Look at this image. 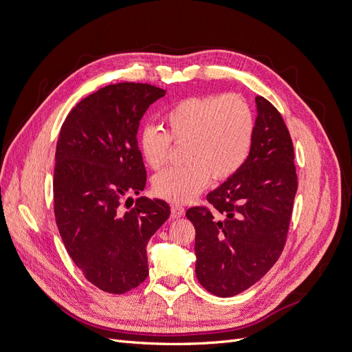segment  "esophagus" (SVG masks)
Instances as JSON below:
<instances>
[{
	"label": "esophagus",
	"mask_w": 352,
	"mask_h": 352,
	"mask_svg": "<svg viewBox=\"0 0 352 352\" xmlns=\"http://www.w3.org/2000/svg\"><path fill=\"white\" fill-rule=\"evenodd\" d=\"M184 214H185V208L184 207H180L177 204L172 206V217L173 219H180V217H184Z\"/></svg>",
	"instance_id": "esophagus-1"
}]
</instances>
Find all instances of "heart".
<instances>
[{
    "label": "heart",
    "instance_id": "1",
    "mask_svg": "<svg viewBox=\"0 0 352 352\" xmlns=\"http://www.w3.org/2000/svg\"><path fill=\"white\" fill-rule=\"evenodd\" d=\"M164 122L167 132L146 126L140 133V151L151 168H160L170 151V138L186 142L184 167H168L153 179V190L172 202H188L204 190L211 175L223 180L236 173L248 158L254 117L248 104L236 95H204L179 101Z\"/></svg>",
    "mask_w": 352,
    "mask_h": 352
}]
</instances>
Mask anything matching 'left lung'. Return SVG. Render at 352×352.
Wrapping results in <instances>:
<instances>
[{
    "label": "left lung",
    "mask_w": 352,
    "mask_h": 352,
    "mask_svg": "<svg viewBox=\"0 0 352 352\" xmlns=\"http://www.w3.org/2000/svg\"><path fill=\"white\" fill-rule=\"evenodd\" d=\"M257 117L248 158L211 190L216 208L192 207L195 273L208 292L228 298L258 282L283 251L296 194L294 145L280 113L255 97Z\"/></svg>",
    "instance_id": "obj_1"
}]
</instances>
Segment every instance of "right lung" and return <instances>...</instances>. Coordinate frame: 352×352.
Here are the masks:
<instances>
[{
    "instance_id": "add662e5",
    "label": "right lung",
    "mask_w": 352,
    "mask_h": 352,
    "mask_svg": "<svg viewBox=\"0 0 352 352\" xmlns=\"http://www.w3.org/2000/svg\"><path fill=\"white\" fill-rule=\"evenodd\" d=\"M164 95L148 83L109 85L83 98L58 135L57 228L73 263L104 292L124 294L146 279L148 241L170 216L167 202L157 198L140 197L129 211L122 210L127 192L145 188L138 127Z\"/></svg>"
}]
</instances>
